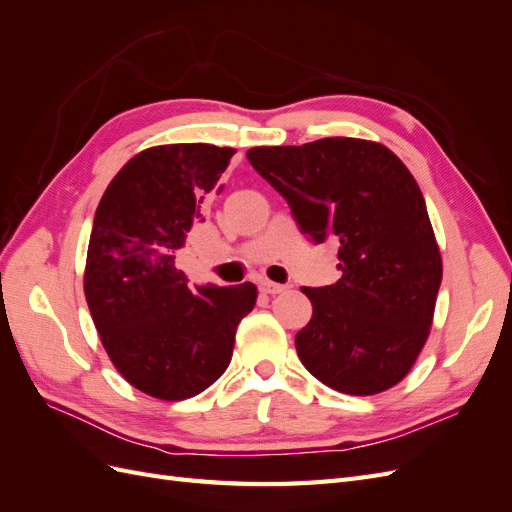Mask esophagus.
Masks as SVG:
<instances>
[{"mask_svg":"<svg viewBox=\"0 0 512 512\" xmlns=\"http://www.w3.org/2000/svg\"><path fill=\"white\" fill-rule=\"evenodd\" d=\"M260 288H262V292H267V294H282V292H286L288 290V286H284V284H275V282H269V280H265L260 284Z\"/></svg>","mask_w":512,"mask_h":512,"instance_id":"34e87169","label":"esophagus"}]
</instances>
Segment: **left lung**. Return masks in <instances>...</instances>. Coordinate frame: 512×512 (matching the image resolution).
<instances>
[{
    "mask_svg": "<svg viewBox=\"0 0 512 512\" xmlns=\"http://www.w3.org/2000/svg\"><path fill=\"white\" fill-rule=\"evenodd\" d=\"M247 160L280 192L305 235L339 243L342 277L301 288L314 314L294 346L329 389L376 395L408 376L433 322L440 247L425 198L395 153L333 136L301 147H252Z\"/></svg>",
    "mask_w": 512,
    "mask_h": 512,
    "instance_id": "obj_1",
    "label": "left lung"
}]
</instances>
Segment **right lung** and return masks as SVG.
Here are the masks:
<instances>
[{
    "label": "right lung",
    "instance_id": "right-lung-1",
    "mask_svg": "<svg viewBox=\"0 0 512 512\" xmlns=\"http://www.w3.org/2000/svg\"><path fill=\"white\" fill-rule=\"evenodd\" d=\"M235 149L207 143L136 153L108 183L91 228L85 299L102 346L134 389L188 399L218 380L258 290L188 288L177 252L205 211Z\"/></svg>",
    "mask_w": 512,
    "mask_h": 512
}]
</instances>
